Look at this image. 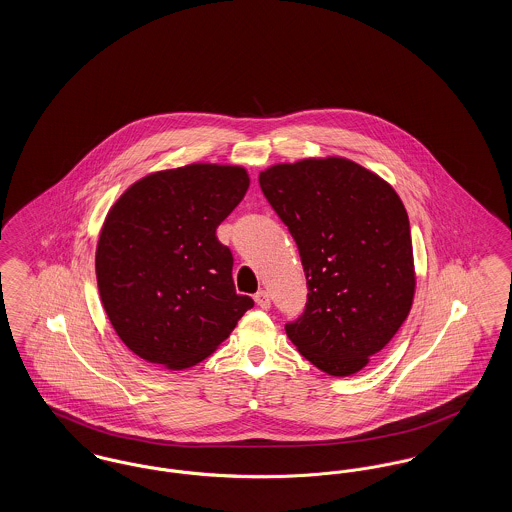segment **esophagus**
Wrapping results in <instances>:
<instances>
[{
  "label": "esophagus",
  "instance_id": "obj_1",
  "mask_svg": "<svg viewBox=\"0 0 512 512\" xmlns=\"http://www.w3.org/2000/svg\"><path fill=\"white\" fill-rule=\"evenodd\" d=\"M255 303L261 307V309H268L270 307V295L265 290H259L255 293Z\"/></svg>",
  "mask_w": 512,
  "mask_h": 512
}]
</instances>
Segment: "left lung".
Listing matches in <instances>:
<instances>
[{
	"label": "left lung",
	"mask_w": 512,
	"mask_h": 512,
	"mask_svg": "<svg viewBox=\"0 0 512 512\" xmlns=\"http://www.w3.org/2000/svg\"><path fill=\"white\" fill-rule=\"evenodd\" d=\"M261 190L288 226L307 276V307L286 334L330 376H353L413 307L409 215L382 176L345 157L276 163Z\"/></svg>",
	"instance_id": "obj_1"
}]
</instances>
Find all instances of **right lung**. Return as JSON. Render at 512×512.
<instances>
[{
  "instance_id": "obj_1",
  "label": "right lung",
  "mask_w": 512,
  "mask_h": 512,
  "mask_svg": "<svg viewBox=\"0 0 512 512\" xmlns=\"http://www.w3.org/2000/svg\"><path fill=\"white\" fill-rule=\"evenodd\" d=\"M247 188L240 165L192 163L136 180L109 209L96 247L99 297L140 359L197 365L253 307L236 293L232 253L215 234Z\"/></svg>"
}]
</instances>
